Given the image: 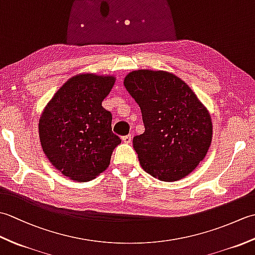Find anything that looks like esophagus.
<instances>
[{"instance_id": "esophagus-1", "label": "esophagus", "mask_w": 255, "mask_h": 255, "mask_svg": "<svg viewBox=\"0 0 255 255\" xmlns=\"http://www.w3.org/2000/svg\"><path fill=\"white\" fill-rule=\"evenodd\" d=\"M122 140L125 143H130L131 140H132V136H131V134H127V136H124L122 138Z\"/></svg>"}]
</instances>
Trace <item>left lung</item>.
Masks as SVG:
<instances>
[{
	"instance_id": "8db88e82",
	"label": "left lung",
	"mask_w": 255,
	"mask_h": 255,
	"mask_svg": "<svg viewBox=\"0 0 255 255\" xmlns=\"http://www.w3.org/2000/svg\"><path fill=\"white\" fill-rule=\"evenodd\" d=\"M124 85L142 114L144 132L133 137L142 169L164 182H174L196 169L210 147L209 112L189 86L173 73L137 70Z\"/></svg>"
}]
</instances>
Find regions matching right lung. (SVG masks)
<instances>
[{"label": "right lung", "instance_id": "obj_1", "mask_svg": "<svg viewBox=\"0 0 255 255\" xmlns=\"http://www.w3.org/2000/svg\"><path fill=\"white\" fill-rule=\"evenodd\" d=\"M115 83L113 75L83 73L69 79L39 119V138L50 163L64 176L86 182L110 165L122 142L112 131V114L102 106Z\"/></svg>", "mask_w": 255, "mask_h": 255}]
</instances>
